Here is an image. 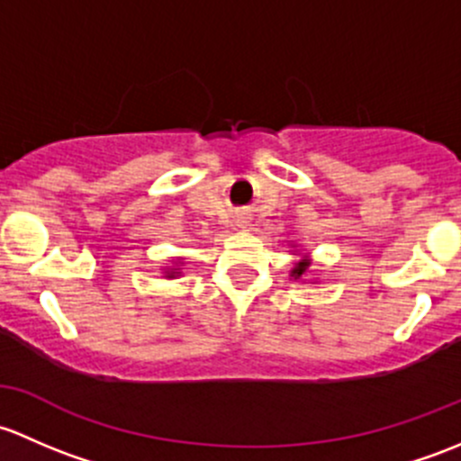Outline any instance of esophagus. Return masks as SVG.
I'll return each instance as SVG.
<instances>
[{
    "label": "esophagus",
    "instance_id": "1",
    "mask_svg": "<svg viewBox=\"0 0 461 461\" xmlns=\"http://www.w3.org/2000/svg\"><path fill=\"white\" fill-rule=\"evenodd\" d=\"M235 226H240V229H246V226H250V215H246V212H240V215H235Z\"/></svg>",
    "mask_w": 461,
    "mask_h": 461
}]
</instances>
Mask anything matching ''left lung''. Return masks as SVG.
I'll return each mask as SVG.
<instances>
[{
  "label": "left lung",
  "instance_id": "left-lung-1",
  "mask_svg": "<svg viewBox=\"0 0 461 461\" xmlns=\"http://www.w3.org/2000/svg\"><path fill=\"white\" fill-rule=\"evenodd\" d=\"M308 264H311V262H300V264L295 266V268H293V275H295V279H297V277H302L303 270L308 268Z\"/></svg>",
  "mask_w": 461,
  "mask_h": 461
}]
</instances>
